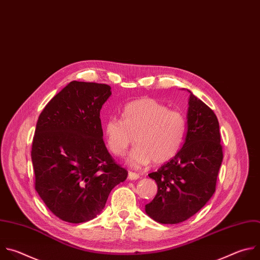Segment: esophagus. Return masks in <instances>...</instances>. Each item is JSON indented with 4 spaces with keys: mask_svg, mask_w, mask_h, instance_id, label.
I'll return each mask as SVG.
<instances>
[{
    "mask_svg": "<svg viewBox=\"0 0 260 260\" xmlns=\"http://www.w3.org/2000/svg\"><path fill=\"white\" fill-rule=\"evenodd\" d=\"M139 177H140V175L137 174V173H135V172L129 171V173H128V178H129L130 180H136V179H138Z\"/></svg>",
    "mask_w": 260,
    "mask_h": 260,
    "instance_id": "34e87169",
    "label": "esophagus"
}]
</instances>
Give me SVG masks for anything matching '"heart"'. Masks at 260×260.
<instances>
[{
  "label": "heart",
  "mask_w": 260,
  "mask_h": 260,
  "mask_svg": "<svg viewBox=\"0 0 260 260\" xmlns=\"http://www.w3.org/2000/svg\"><path fill=\"white\" fill-rule=\"evenodd\" d=\"M187 131L186 115L170 110L152 98H139L128 102L122 110V120L112 117L103 127L109 149L122 157L134 142L136 146L128 163L142 167L151 161L164 164L179 151Z\"/></svg>",
  "instance_id": "b5f03b06"
}]
</instances>
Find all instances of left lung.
<instances>
[{
    "mask_svg": "<svg viewBox=\"0 0 260 260\" xmlns=\"http://www.w3.org/2000/svg\"><path fill=\"white\" fill-rule=\"evenodd\" d=\"M187 131L174 158L148 176L158 192L145 212L164 224L182 222L210 200L216 189L223 152L219 123L214 112L192 93L189 95Z\"/></svg>",
    "mask_w": 260,
    "mask_h": 260,
    "instance_id": "left-lung-1",
    "label": "left lung"
}]
</instances>
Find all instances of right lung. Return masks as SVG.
Here are the masks:
<instances>
[{"mask_svg": "<svg viewBox=\"0 0 260 260\" xmlns=\"http://www.w3.org/2000/svg\"><path fill=\"white\" fill-rule=\"evenodd\" d=\"M107 84L73 81L42 111L31 145L35 188L59 219L81 223L105 208L111 190L128 171L103 141L100 110Z\"/></svg>", "mask_w": 260, "mask_h": 260, "instance_id": "right-lung-1", "label": "right lung"}]
</instances>
